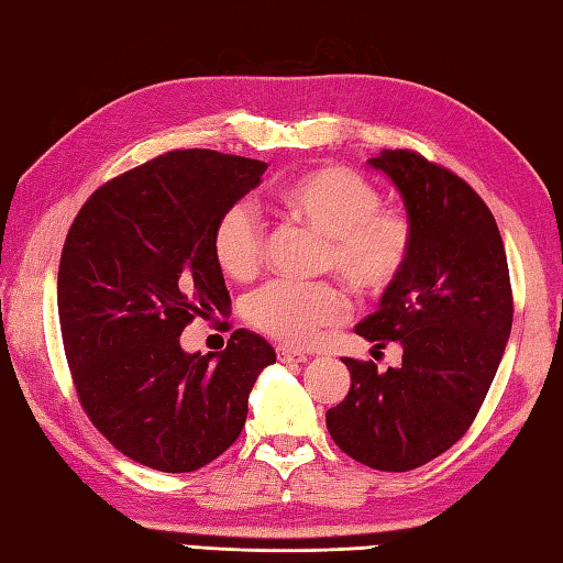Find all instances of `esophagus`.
Wrapping results in <instances>:
<instances>
[{
  "label": "esophagus",
  "mask_w": 563,
  "mask_h": 563,
  "mask_svg": "<svg viewBox=\"0 0 563 563\" xmlns=\"http://www.w3.org/2000/svg\"><path fill=\"white\" fill-rule=\"evenodd\" d=\"M277 357L282 360V363H286V365L306 363V355H303V353H296V350L286 347V345H279V347H277Z\"/></svg>",
  "instance_id": "1"
}]
</instances>
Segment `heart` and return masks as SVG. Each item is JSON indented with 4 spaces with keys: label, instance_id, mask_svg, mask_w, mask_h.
<instances>
[{
    "label": "heart",
    "instance_id": "heart-1",
    "mask_svg": "<svg viewBox=\"0 0 563 563\" xmlns=\"http://www.w3.org/2000/svg\"><path fill=\"white\" fill-rule=\"evenodd\" d=\"M284 218L323 238L318 272H335L357 299H382L395 289L413 245L411 218L382 206L375 184L347 166H318L286 181L274 196ZM218 269L232 282H247L264 260V230L247 203H232L210 232ZM242 316L260 333L286 345H309L345 316L338 286L269 282L242 301Z\"/></svg>",
    "mask_w": 563,
    "mask_h": 563
}]
</instances>
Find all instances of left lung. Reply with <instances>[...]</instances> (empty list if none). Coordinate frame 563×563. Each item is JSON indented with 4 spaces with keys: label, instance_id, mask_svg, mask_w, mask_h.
Instances as JSON below:
<instances>
[{
    "label": "left lung",
    "instance_id": "8db88e82",
    "mask_svg": "<svg viewBox=\"0 0 563 563\" xmlns=\"http://www.w3.org/2000/svg\"><path fill=\"white\" fill-rule=\"evenodd\" d=\"M405 198L413 225L409 264L355 333L401 347L399 367L343 357L350 389L325 411L338 449L375 471L405 473L449 451L490 389L512 328V286L485 200L409 150L369 158Z\"/></svg>",
    "mask_w": 563,
    "mask_h": 563
}]
</instances>
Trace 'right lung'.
Returning <instances> with one entry per match:
<instances>
[{
    "instance_id": "right-lung-1",
    "label": "right lung",
    "mask_w": 563,
    "mask_h": 563,
    "mask_svg": "<svg viewBox=\"0 0 563 563\" xmlns=\"http://www.w3.org/2000/svg\"><path fill=\"white\" fill-rule=\"evenodd\" d=\"M264 172L257 158L168 152L100 186L68 230L58 318L73 385L95 429L146 468L190 473L228 451L277 360L245 328L218 355L178 343L194 318L228 311L210 232Z\"/></svg>"
}]
</instances>
